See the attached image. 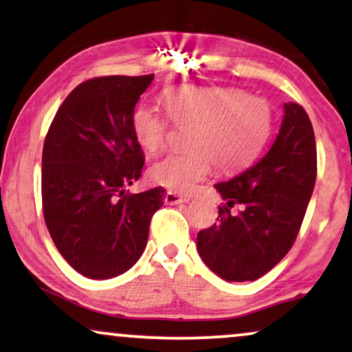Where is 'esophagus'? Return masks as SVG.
I'll return each mask as SVG.
<instances>
[{
	"label": "esophagus",
	"mask_w": 352,
	"mask_h": 352,
	"mask_svg": "<svg viewBox=\"0 0 352 352\" xmlns=\"http://www.w3.org/2000/svg\"><path fill=\"white\" fill-rule=\"evenodd\" d=\"M188 201H189L188 197L181 196V194H177V192H173V190H168L166 196H164V202L169 204V206H175V204H183Z\"/></svg>",
	"instance_id": "34e87169"
}]
</instances>
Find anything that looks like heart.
Listing matches in <instances>:
<instances>
[{"mask_svg": "<svg viewBox=\"0 0 352 352\" xmlns=\"http://www.w3.org/2000/svg\"><path fill=\"white\" fill-rule=\"evenodd\" d=\"M169 119L190 127V150L171 153L150 168L155 183L190 192L215 166L233 173L261 153L272 129V109L264 98L230 86H173L163 94ZM169 119L148 104L132 114V132L146 153L155 155L168 138Z\"/></svg>", "mask_w": 352, "mask_h": 352, "instance_id": "b5f03b06", "label": "heart"}]
</instances>
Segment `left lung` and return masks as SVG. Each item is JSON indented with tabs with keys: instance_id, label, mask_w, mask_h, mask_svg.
Returning a JSON list of instances; mask_svg holds the SVG:
<instances>
[{
	"instance_id": "8db88e82",
	"label": "left lung",
	"mask_w": 352,
	"mask_h": 352,
	"mask_svg": "<svg viewBox=\"0 0 352 352\" xmlns=\"http://www.w3.org/2000/svg\"><path fill=\"white\" fill-rule=\"evenodd\" d=\"M316 179L315 133L305 109L284 104L279 133L266 155L227 183L219 222L197 233L209 269L230 282L256 280L289 253L305 217ZM241 206L232 212L231 207Z\"/></svg>"
}]
</instances>
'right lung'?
<instances>
[{"label": "right lung", "instance_id": "add662e5", "mask_svg": "<svg viewBox=\"0 0 352 352\" xmlns=\"http://www.w3.org/2000/svg\"><path fill=\"white\" fill-rule=\"evenodd\" d=\"M153 75L99 76L68 94L42 151V207L65 261L89 279L129 271L148 240L164 189L129 194L142 176L132 114Z\"/></svg>", "mask_w": 352, "mask_h": 352}]
</instances>
